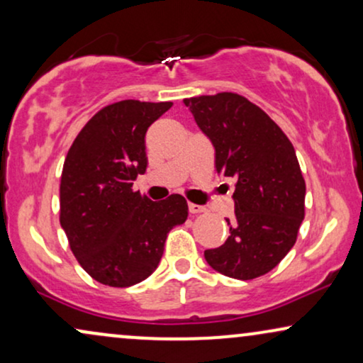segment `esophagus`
Instances as JSON below:
<instances>
[{"mask_svg": "<svg viewBox=\"0 0 363 363\" xmlns=\"http://www.w3.org/2000/svg\"><path fill=\"white\" fill-rule=\"evenodd\" d=\"M189 206V213L192 214V216H196V214H201V213H204L206 211V208H203V206H199V204H194V203H189L187 204Z\"/></svg>", "mask_w": 363, "mask_h": 363, "instance_id": "obj_1", "label": "esophagus"}]
</instances>
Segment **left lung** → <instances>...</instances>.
Here are the masks:
<instances>
[{"instance_id":"1","label":"left lung","mask_w":363,"mask_h":363,"mask_svg":"<svg viewBox=\"0 0 363 363\" xmlns=\"http://www.w3.org/2000/svg\"><path fill=\"white\" fill-rule=\"evenodd\" d=\"M184 104L213 142L216 172L236 179L228 240L206 250L204 258L229 278L263 277L295 245L305 218L306 186L293 144L242 95L221 91Z\"/></svg>"}]
</instances>
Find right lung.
<instances>
[{
	"instance_id": "add662e5",
	"label": "right lung",
	"mask_w": 363,
	"mask_h": 363,
	"mask_svg": "<svg viewBox=\"0 0 363 363\" xmlns=\"http://www.w3.org/2000/svg\"><path fill=\"white\" fill-rule=\"evenodd\" d=\"M172 102L121 100L99 110L68 150L60 224L72 253L99 283L127 288L154 273L169 231L187 219L181 194L154 203L132 189L147 167L145 132Z\"/></svg>"
}]
</instances>
